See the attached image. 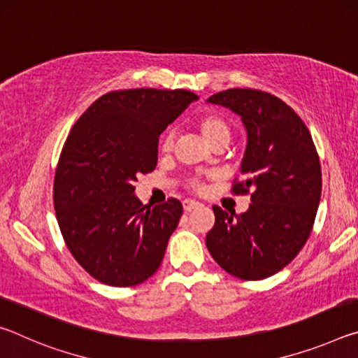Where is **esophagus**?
Returning a JSON list of instances; mask_svg holds the SVG:
<instances>
[{"mask_svg":"<svg viewBox=\"0 0 358 358\" xmlns=\"http://www.w3.org/2000/svg\"><path fill=\"white\" fill-rule=\"evenodd\" d=\"M197 207H201V203L196 202V201H192V199H186V201H183L185 211H191V210L197 208Z\"/></svg>","mask_w":358,"mask_h":358,"instance_id":"1","label":"esophagus"}]
</instances>
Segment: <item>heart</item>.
I'll return each mask as SVG.
<instances>
[{
    "mask_svg": "<svg viewBox=\"0 0 358 358\" xmlns=\"http://www.w3.org/2000/svg\"><path fill=\"white\" fill-rule=\"evenodd\" d=\"M197 126H199V129H201L202 136L205 137V141H207L210 145L217 142V141H229V136H230L229 124L226 123V120L220 117V115H216V113L203 115V117L199 118ZM161 148H162V151H164V153H171L172 148H173L172 134H169V136L164 137ZM191 187H192V189H201L202 183L199 180H192Z\"/></svg>",
    "mask_w": 358,
    "mask_h": 358,
    "instance_id": "1",
    "label": "heart"
}]
</instances>
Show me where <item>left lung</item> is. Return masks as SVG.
I'll return each instance as SVG.
<instances>
[{"label":"left lung","instance_id":"obj_1","mask_svg":"<svg viewBox=\"0 0 358 358\" xmlns=\"http://www.w3.org/2000/svg\"><path fill=\"white\" fill-rule=\"evenodd\" d=\"M207 102L230 108L243 121L245 180L232 191H251V203L241 215L215 205V226L205 243L227 273L264 280L282 270L310 237L322 191L317 151L301 118L273 94L232 88Z\"/></svg>","mask_w":358,"mask_h":358}]
</instances>
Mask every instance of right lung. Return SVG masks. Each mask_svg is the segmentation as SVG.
Wrapping results in <instances>:
<instances>
[{"instance_id":"1","label":"right lung","mask_w":358,"mask_h":358,"mask_svg":"<svg viewBox=\"0 0 358 358\" xmlns=\"http://www.w3.org/2000/svg\"><path fill=\"white\" fill-rule=\"evenodd\" d=\"M197 99L186 90L110 92L72 126L53 205L68 250L94 280L131 287L159 268L183 205L177 199L143 205L134 181L155 171L161 132Z\"/></svg>"}]
</instances>
